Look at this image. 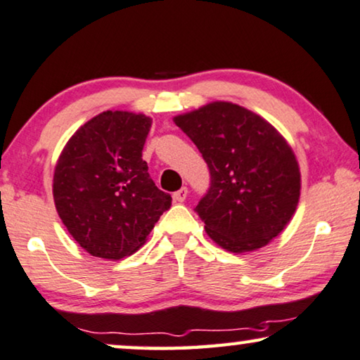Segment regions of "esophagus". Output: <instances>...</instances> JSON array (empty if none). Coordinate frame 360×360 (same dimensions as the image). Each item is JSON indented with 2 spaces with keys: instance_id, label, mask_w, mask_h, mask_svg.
<instances>
[{
  "instance_id": "1",
  "label": "esophagus",
  "mask_w": 360,
  "mask_h": 360,
  "mask_svg": "<svg viewBox=\"0 0 360 360\" xmlns=\"http://www.w3.org/2000/svg\"><path fill=\"white\" fill-rule=\"evenodd\" d=\"M186 196H188V188H186V186H181L179 191L174 193V200L179 202H184L186 200Z\"/></svg>"
}]
</instances>
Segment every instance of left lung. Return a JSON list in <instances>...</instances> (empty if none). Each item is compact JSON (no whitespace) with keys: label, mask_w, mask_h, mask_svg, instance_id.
I'll list each match as a JSON object with an SVG mask.
<instances>
[{"label":"left lung","mask_w":360,"mask_h":360,"mask_svg":"<svg viewBox=\"0 0 360 360\" xmlns=\"http://www.w3.org/2000/svg\"><path fill=\"white\" fill-rule=\"evenodd\" d=\"M200 150L211 181L195 211L212 240L233 253L269 243L288 226L300 196V172L285 139L231 102L174 118Z\"/></svg>","instance_id":"left-lung-1"}]
</instances>
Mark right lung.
<instances>
[{
	"instance_id": "add662e5",
	"label": "right lung",
	"mask_w": 360,
	"mask_h": 360,
	"mask_svg": "<svg viewBox=\"0 0 360 360\" xmlns=\"http://www.w3.org/2000/svg\"><path fill=\"white\" fill-rule=\"evenodd\" d=\"M150 123L149 117L107 110L82 124L60 155L56 211L92 257L122 259L134 253L172 205L143 160Z\"/></svg>"
}]
</instances>
